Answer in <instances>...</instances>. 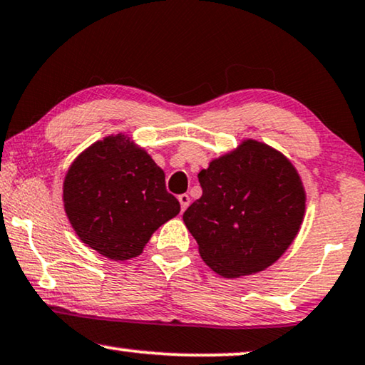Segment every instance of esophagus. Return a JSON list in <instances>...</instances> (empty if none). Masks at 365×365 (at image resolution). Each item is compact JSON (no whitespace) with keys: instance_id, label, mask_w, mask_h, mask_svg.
Masks as SVG:
<instances>
[{"instance_id":"1","label":"esophagus","mask_w":365,"mask_h":365,"mask_svg":"<svg viewBox=\"0 0 365 365\" xmlns=\"http://www.w3.org/2000/svg\"><path fill=\"white\" fill-rule=\"evenodd\" d=\"M178 202H180V207H182V212H185L187 210V207L190 205V197L187 193H182L178 195Z\"/></svg>"}]
</instances>
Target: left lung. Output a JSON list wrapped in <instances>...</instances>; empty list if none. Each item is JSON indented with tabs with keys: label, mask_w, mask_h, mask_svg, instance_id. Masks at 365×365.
Returning <instances> with one entry per match:
<instances>
[{
	"label": "left lung",
	"mask_w": 365,
	"mask_h": 365,
	"mask_svg": "<svg viewBox=\"0 0 365 365\" xmlns=\"http://www.w3.org/2000/svg\"><path fill=\"white\" fill-rule=\"evenodd\" d=\"M202 197L183 213L202 259L225 278L263 271L296 238L306 193L283 153L245 140L198 173Z\"/></svg>",
	"instance_id": "obj_1"
}]
</instances>
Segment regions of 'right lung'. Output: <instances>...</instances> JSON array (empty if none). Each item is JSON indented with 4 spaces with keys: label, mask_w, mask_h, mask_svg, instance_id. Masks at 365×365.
Returning a JSON list of instances; mask_svg holds the SVG:
<instances>
[{
    "label": "right lung",
    "mask_w": 365,
    "mask_h": 365,
    "mask_svg": "<svg viewBox=\"0 0 365 365\" xmlns=\"http://www.w3.org/2000/svg\"><path fill=\"white\" fill-rule=\"evenodd\" d=\"M63 198L81 241L114 261L140 255L152 233L180 212L162 168L120 133L76 158Z\"/></svg>",
    "instance_id": "add662e5"
}]
</instances>
